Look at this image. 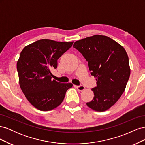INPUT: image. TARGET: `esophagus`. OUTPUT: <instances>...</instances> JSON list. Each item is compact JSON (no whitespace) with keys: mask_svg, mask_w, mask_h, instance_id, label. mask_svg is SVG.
I'll return each instance as SVG.
<instances>
[{"mask_svg":"<svg viewBox=\"0 0 145 145\" xmlns=\"http://www.w3.org/2000/svg\"><path fill=\"white\" fill-rule=\"evenodd\" d=\"M76 88L79 91H82L85 89V86L83 85H78V86H76Z\"/></svg>","mask_w":145,"mask_h":145,"instance_id":"34e87169","label":"esophagus"}]
</instances>
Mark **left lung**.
<instances>
[{"mask_svg": "<svg viewBox=\"0 0 145 145\" xmlns=\"http://www.w3.org/2000/svg\"><path fill=\"white\" fill-rule=\"evenodd\" d=\"M97 81L94 98L87 106L99 112L110 108L125 91L130 76L129 59L124 48L110 37L94 35L74 43Z\"/></svg>", "mask_w": 145, "mask_h": 145, "instance_id": "8db88e82", "label": "left lung"}]
</instances>
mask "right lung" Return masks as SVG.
I'll return each mask as SVG.
<instances>
[{"instance_id":"1","label":"right lung","mask_w":145,"mask_h":145,"mask_svg":"<svg viewBox=\"0 0 145 145\" xmlns=\"http://www.w3.org/2000/svg\"><path fill=\"white\" fill-rule=\"evenodd\" d=\"M71 42L41 39L25 46L17 63L19 85L26 98L40 111L52 110L61 104L71 83L52 80L51 69L57 67V60L71 48Z\"/></svg>"}]
</instances>
